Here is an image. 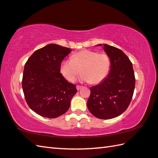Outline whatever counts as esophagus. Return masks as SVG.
Segmentation results:
<instances>
[{"mask_svg":"<svg viewBox=\"0 0 158 158\" xmlns=\"http://www.w3.org/2000/svg\"><path fill=\"white\" fill-rule=\"evenodd\" d=\"M81 88H82L81 85H77V90H79L80 89H81Z\"/></svg>","mask_w":158,"mask_h":158,"instance_id":"1","label":"esophagus"}]
</instances>
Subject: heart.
<instances>
[{
  "label": "heart",
  "mask_w": 158,
  "mask_h": 158,
  "mask_svg": "<svg viewBox=\"0 0 158 158\" xmlns=\"http://www.w3.org/2000/svg\"><path fill=\"white\" fill-rule=\"evenodd\" d=\"M110 68L111 60L106 53L83 50L63 61L60 73L68 81H73L81 71L80 81L98 84L106 78Z\"/></svg>",
  "instance_id": "heart-1"
}]
</instances>
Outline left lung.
Returning <instances> with one entry per match:
<instances>
[{"label": "left lung", "instance_id": "obj_1", "mask_svg": "<svg viewBox=\"0 0 158 158\" xmlns=\"http://www.w3.org/2000/svg\"><path fill=\"white\" fill-rule=\"evenodd\" d=\"M111 60L109 75L90 88L88 109L100 119H111L122 114L129 106L135 87L132 64L125 53L116 47L99 44Z\"/></svg>", "mask_w": 158, "mask_h": 158}]
</instances>
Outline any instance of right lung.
<instances>
[{"label":"right lung","mask_w":158,"mask_h":158,"mask_svg":"<svg viewBox=\"0 0 158 158\" xmlns=\"http://www.w3.org/2000/svg\"><path fill=\"white\" fill-rule=\"evenodd\" d=\"M72 49L49 44L36 50L24 65L22 89L28 105L42 116L54 118L68 111L77 92L60 72V63Z\"/></svg>","instance_id":"1"}]
</instances>
